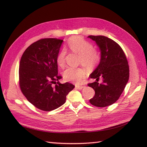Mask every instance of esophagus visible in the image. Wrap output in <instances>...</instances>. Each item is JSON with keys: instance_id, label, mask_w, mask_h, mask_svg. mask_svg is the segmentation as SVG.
Returning a JSON list of instances; mask_svg holds the SVG:
<instances>
[{"instance_id": "1", "label": "esophagus", "mask_w": 147, "mask_h": 147, "mask_svg": "<svg viewBox=\"0 0 147 147\" xmlns=\"http://www.w3.org/2000/svg\"><path fill=\"white\" fill-rule=\"evenodd\" d=\"M84 86H82V85H76L75 86V88L77 89V90H82L83 88H84Z\"/></svg>"}]
</instances>
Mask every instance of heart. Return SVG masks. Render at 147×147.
<instances>
[{
  "label": "heart",
  "mask_w": 147,
  "mask_h": 147,
  "mask_svg": "<svg viewBox=\"0 0 147 147\" xmlns=\"http://www.w3.org/2000/svg\"><path fill=\"white\" fill-rule=\"evenodd\" d=\"M69 49L72 52L80 55V60L83 64L88 67H94L98 64L100 55L96 50L92 48V45L81 36L72 37L67 42ZM65 50L62 49L57 56V62L59 66L64 64ZM88 72L84 67H68L63 73V77L65 81L80 83Z\"/></svg>",
  "instance_id": "obj_1"
}]
</instances>
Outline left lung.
I'll list each match as a JSON object with an SVG mask.
<instances>
[{
  "label": "left lung",
  "instance_id": "1",
  "mask_svg": "<svg viewBox=\"0 0 147 147\" xmlns=\"http://www.w3.org/2000/svg\"><path fill=\"white\" fill-rule=\"evenodd\" d=\"M88 38L95 42L100 52L98 66L90 75L96 80L88 85L95 92L90 102L96 107H104L117 100L128 82V62L123 49L113 40L102 35H90ZM100 77L102 79L101 84L98 83Z\"/></svg>",
  "mask_w": 147,
  "mask_h": 147
}]
</instances>
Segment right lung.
<instances>
[{"mask_svg": "<svg viewBox=\"0 0 147 147\" xmlns=\"http://www.w3.org/2000/svg\"><path fill=\"white\" fill-rule=\"evenodd\" d=\"M62 42L56 38L41 39L30 45L21 59L19 78L21 92L40 110L51 111L61 107L74 88L73 84L59 82L62 77L58 75L57 56Z\"/></svg>", "mask_w": 147, "mask_h": 147, "instance_id": "obj_1", "label": "right lung"}]
</instances>
